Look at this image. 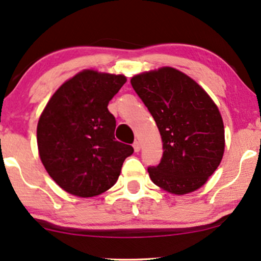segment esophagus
I'll return each mask as SVG.
<instances>
[{
    "label": "esophagus",
    "instance_id": "1",
    "mask_svg": "<svg viewBox=\"0 0 261 261\" xmlns=\"http://www.w3.org/2000/svg\"><path fill=\"white\" fill-rule=\"evenodd\" d=\"M133 147H134V151H136V152H139V151H140V143H139V141H138V140L134 141Z\"/></svg>",
    "mask_w": 261,
    "mask_h": 261
}]
</instances>
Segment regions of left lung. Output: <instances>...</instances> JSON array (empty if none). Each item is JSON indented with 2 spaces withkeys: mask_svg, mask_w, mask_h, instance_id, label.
Listing matches in <instances>:
<instances>
[{
  "mask_svg": "<svg viewBox=\"0 0 261 261\" xmlns=\"http://www.w3.org/2000/svg\"><path fill=\"white\" fill-rule=\"evenodd\" d=\"M130 83L162 138L161 162L147 168L153 184L175 195L199 189L224 155L225 132L218 106L201 86L173 67L140 73Z\"/></svg>",
  "mask_w": 261,
  "mask_h": 261,
  "instance_id": "8db88e82",
  "label": "left lung"
}]
</instances>
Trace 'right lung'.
Returning a JSON list of instances; mask_svg holds the SVG:
<instances>
[{"label":"right lung","instance_id":"add662e5","mask_svg":"<svg viewBox=\"0 0 261 261\" xmlns=\"http://www.w3.org/2000/svg\"><path fill=\"white\" fill-rule=\"evenodd\" d=\"M123 75L85 70L63 83L37 124L38 152L54 181L80 197L100 195L115 185L134 149L115 139L109 101L124 85Z\"/></svg>","mask_w":261,"mask_h":261}]
</instances>
